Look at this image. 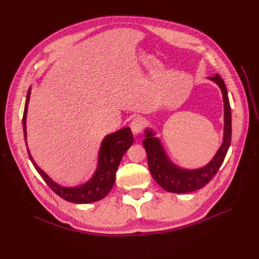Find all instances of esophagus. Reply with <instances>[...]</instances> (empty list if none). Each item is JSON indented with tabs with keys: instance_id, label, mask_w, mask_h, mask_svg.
Returning a JSON list of instances; mask_svg holds the SVG:
<instances>
[{
	"instance_id": "1",
	"label": "esophagus",
	"mask_w": 259,
	"mask_h": 259,
	"mask_svg": "<svg viewBox=\"0 0 259 259\" xmlns=\"http://www.w3.org/2000/svg\"><path fill=\"white\" fill-rule=\"evenodd\" d=\"M145 124L146 123H145V120L143 119V117H140V116L135 117V119L133 120L131 123V128H132L133 134L134 135L139 134V133L144 130Z\"/></svg>"
}]
</instances>
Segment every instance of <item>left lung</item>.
I'll use <instances>...</instances> for the list:
<instances>
[{
  "mask_svg": "<svg viewBox=\"0 0 259 259\" xmlns=\"http://www.w3.org/2000/svg\"><path fill=\"white\" fill-rule=\"evenodd\" d=\"M209 79L216 82L223 92L225 106V134L222 147L219 148L214 159L206 166L192 170L175 166L167 160L159 140L153 137L152 132L146 131L143 145L147 151L149 169H150V173L155 182L168 192H192L204 187L216 175L229 149L231 142V110L228 94H227V89L223 79L218 74L210 76Z\"/></svg>",
  "mask_w": 259,
  "mask_h": 259,
  "instance_id": "1",
  "label": "left lung"
}]
</instances>
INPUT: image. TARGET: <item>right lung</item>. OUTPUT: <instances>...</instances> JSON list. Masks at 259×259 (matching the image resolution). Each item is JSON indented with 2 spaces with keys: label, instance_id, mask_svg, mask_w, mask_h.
Listing matches in <instances>:
<instances>
[{
  "label": "right lung",
  "instance_id": "obj_1",
  "mask_svg": "<svg viewBox=\"0 0 259 259\" xmlns=\"http://www.w3.org/2000/svg\"><path fill=\"white\" fill-rule=\"evenodd\" d=\"M30 99V90L27 94V100L25 106V111L22 116L23 125V134H25V140L27 142V128H26V119L28 111V104ZM134 142L131 128L125 127L117 131L111 135H108L100 147L98 167L95 175L85 185L74 187V188H65L54 183L53 180L46 175L44 171L38 167L31 154L28 150L30 160L32 162L37 173L41 175L44 182L49 185L51 189L58 194L60 198L72 203H92L104 199L106 195L112 189L115 182V173L119 167L122 156L126 152L127 149Z\"/></svg>",
  "mask_w": 259,
  "mask_h": 259
}]
</instances>
